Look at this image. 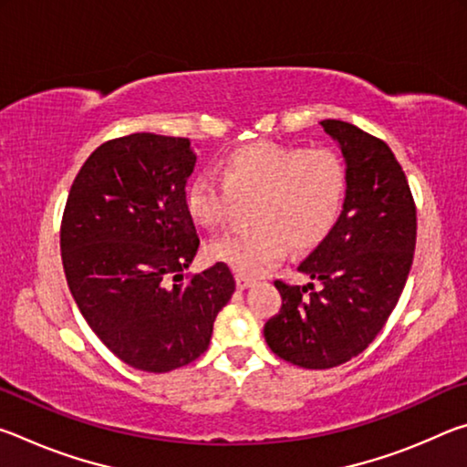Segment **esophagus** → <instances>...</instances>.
Listing matches in <instances>:
<instances>
[{
	"label": "esophagus",
	"mask_w": 467,
	"mask_h": 467,
	"mask_svg": "<svg viewBox=\"0 0 467 467\" xmlns=\"http://www.w3.org/2000/svg\"><path fill=\"white\" fill-rule=\"evenodd\" d=\"M253 284H255V280H251V278H244V275H236V288H239V290L251 288Z\"/></svg>",
	"instance_id": "34e87169"
}]
</instances>
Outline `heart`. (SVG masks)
I'll return each instance as SVG.
<instances>
[{
  "label": "heart",
  "mask_w": 467,
  "mask_h": 467,
  "mask_svg": "<svg viewBox=\"0 0 467 467\" xmlns=\"http://www.w3.org/2000/svg\"><path fill=\"white\" fill-rule=\"evenodd\" d=\"M223 184L200 172L185 187V210L202 228L224 224L234 200H249L251 226L212 241L214 262L255 278L288 251L317 247L342 212L346 169L331 150H305L253 141L228 152L218 164Z\"/></svg>",
  "instance_id": "b5f03b06"
}]
</instances>
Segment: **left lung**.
I'll return each mask as SVG.
<instances>
[{"instance_id":"obj_1","label":"left lung","mask_w":467,"mask_h":467,"mask_svg":"<svg viewBox=\"0 0 467 467\" xmlns=\"http://www.w3.org/2000/svg\"><path fill=\"white\" fill-rule=\"evenodd\" d=\"M321 128L346 162L342 214L298 265L319 288L275 280L282 309L264 327L272 352L303 368L344 365L373 342L398 305L416 247V205L389 146L346 121Z\"/></svg>"}]
</instances>
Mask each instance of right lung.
I'll list each match as a JSON object with an SVG mask.
<instances>
[{
	"label": "right lung",
	"mask_w": 467,
	"mask_h": 467,
	"mask_svg": "<svg viewBox=\"0 0 467 467\" xmlns=\"http://www.w3.org/2000/svg\"><path fill=\"white\" fill-rule=\"evenodd\" d=\"M195 161L187 138L105 141L78 172L63 212V272L78 309L117 358L146 373L200 358L234 292L224 264L183 282L200 247L185 210Z\"/></svg>",
	"instance_id": "1"
}]
</instances>
